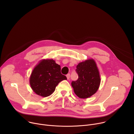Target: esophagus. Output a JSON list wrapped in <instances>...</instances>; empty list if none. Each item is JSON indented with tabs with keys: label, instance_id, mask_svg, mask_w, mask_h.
<instances>
[{
	"label": "esophagus",
	"instance_id": "34e87169",
	"mask_svg": "<svg viewBox=\"0 0 134 134\" xmlns=\"http://www.w3.org/2000/svg\"><path fill=\"white\" fill-rule=\"evenodd\" d=\"M66 77H67V80H69V78H70V74H68L66 75Z\"/></svg>",
	"mask_w": 134,
	"mask_h": 134
}]
</instances>
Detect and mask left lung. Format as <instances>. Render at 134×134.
Wrapping results in <instances>:
<instances>
[{"mask_svg": "<svg viewBox=\"0 0 134 134\" xmlns=\"http://www.w3.org/2000/svg\"><path fill=\"white\" fill-rule=\"evenodd\" d=\"M79 75L77 81L71 82L75 94L80 99H87L96 93L100 85V72L95 61L88 59L76 67Z\"/></svg>", "mask_w": 134, "mask_h": 134, "instance_id": "1", "label": "left lung"}]
</instances>
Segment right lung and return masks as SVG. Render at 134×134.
<instances>
[{"label": "right lung", "instance_id": "right-lung-1", "mask_svg": "<svg viewBox=\"0 0 134 134\" xmlns=\"http://www.w3.org/2000/svg\"><path fill=\"white\" fill-rule=\"evenodd\" d=\"M60 70V66L53 59L41 60L33 68L30 77V85L33 91L42 97L50 96L59 82L67 80Z\"/></svg>", "mask_w": 134, "mask_h": 134}]
</instances>
